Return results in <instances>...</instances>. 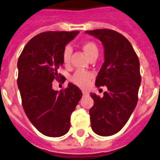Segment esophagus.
<instances>
[{"label":"esophagus","mask_w":160,"mask_h":160,"mask_svg":"<svg viewBox=\"0 0 160 160\" xmlns=\"http://www.w3.org/2000/svg\"><path fill=\"white\" fill-rule=\"evenodd\" d=\"M82 94H83V95H89V92L87 91H82Z\"/></svg>","instance_id":"1"}]
</instances>
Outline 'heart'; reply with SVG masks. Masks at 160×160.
<instances>
[{"label":"heart","instance_id":"heart-1","mask_svg":"<svg viewBox=\"0 0 160 160\" xmlns=\"http://www.w3.org/2000/svg\"><path fill=\"white\" fill-rule=\"evenodd\" d=\"M82 48L83 52H85L87 57L91 59V57L97 56L99 54V49L97 45L92 41H86L82 44ZM71 52L72 49L69 46H66L64 48L63 52H62V60L65 64H68L70 60ZM93 78V74L90 72L83 70H78L76 71L71 77V81L73 82L75 85L78 86L80 87H85L88 85L91 79Z\"/></svg>","mask_w":160,"mask_h":160}]
</instances>
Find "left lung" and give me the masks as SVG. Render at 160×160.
I'll return each instance as SVG.
<instances>
[{
    "mask_svg": "<svg viewBox=\"0 0 160 160\" xmlns=\"http://www.w3.org/2000/svg\"><path fill=\"white\" fill-rule=\"evenodd\" d=\"M86 33L99 39L104 49V62L95 86H106L108 91L102 98L90 94L94 105L89 113L92 130L107 137L122 129L137 105L141 84L140 63L132 44L121 34L108 29Z\"/></svg>",
    "mask_w": 160,
    "mask_h": 160,
    "instance_id": "obj_1",
    "label": "left lung"
}]
</instances>
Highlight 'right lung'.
I'll use <instances>...</instances> for the list:
<instances>
[{"instance_id": "obj_1", "label": "right lung", "mask_w": 160, "mask_h": 160, "mask_svg": "<svg viewBox=\"0 0 160 160\" xmlns=\"http://www.w3.org/2000/svg\"><path fill=\"white\" fill-rule=\"evenodd\" d=\"M79 31H47L35 35L18 61V87L26 115L45 136L61 137L70 128V116L82 96L72 83L54 91L52 81L63 78L57 70L64 64L62 52Z\"/></svg>"}]
</instances>
